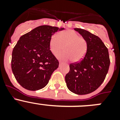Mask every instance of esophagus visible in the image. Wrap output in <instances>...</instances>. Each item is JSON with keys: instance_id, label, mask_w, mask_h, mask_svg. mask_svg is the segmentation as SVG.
<instances>
[{"instance_id": "obj_1", "label": "esophagus", "mask_w": 120, "mask_h": 120, "mask_svg": "<svg viewBox=\"0 0 120 120\" xmlns=\"http://www.w3.org/2000/svg\"><path fill=\"white\" fill-rule=\"evenodd\" d=\"M61 64H62V62H59V65H61Z\"/></svg>"}]
</instances>
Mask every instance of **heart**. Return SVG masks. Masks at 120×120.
<instances>
[{
    "label": "heart",
    "mask_w": 120,
    "mask_h": 120,
    "mask_svg": "<svg viewBox=\"0 0 120 120\" xmlns=\"http://www.w3.org/2000/svg\"><path fill=\"white\" fill-rule=\"evenodd\" d=\"M64 46L65 52L58 56L59 59L63 61L71 59L73 62H79L85 56L87 50V43L85 39L73 30H64L51 37L49 47L54 55L56 56L61 52Z\"/></svg>",
    "instance_id": "heart-1"
}]
</instances>
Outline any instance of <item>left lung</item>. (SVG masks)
Listing matches in <instances>:
<instances>
[{
	"mask_svg": "<svg viewBox=\"0 0 120 120\" xmlns=\"http://www.w3.org/2000/svg\"><path fill=\"white\" fill-rule=\"evenodd\" d=\"M75 30L86 41L87 50L80 62L70 64L65 79L70 91L84 95L96 91L103 82L109 67V56L99 37L82 29Z\"/></svg>",
	"mask_w": 120,
	"mask_h": 120,
	"instance_id": "obj_1",
	"label": "left lung"
}]
</instances>
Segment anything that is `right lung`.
Returning a JSON list of instances; mask_svg holds the SVG:
<instances>
[{"mask_svg":"<svg viewBox=\"0 0 120 120\" xmlns=\"http://www.w3.org/2000/svg\"><path fill=\"white\" fill-rule=\"evenodd\" d=\"M64 29L43 25L20 38L12 50L11 68L22 87L37 91L47 85L59 66L58 59L50 50V40L55 32Z\"/></svg>","mask_w":120,"mask_h":120,"instance_id":"right-lung-1","label":"right lung"}]
</instances>
